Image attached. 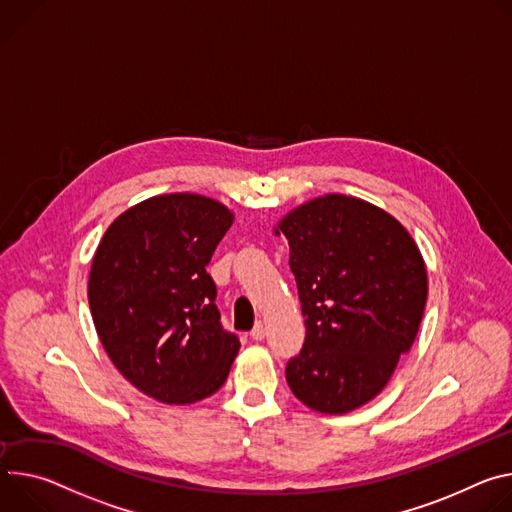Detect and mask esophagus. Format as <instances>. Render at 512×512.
Listing matches in <instances>:
<instances>
[{
  "mask_svg": "<svg viewBox=\"0 0 512 512\" xmlns=\"http://www.w3.org/2000/svg\"><path fill=\"white\" fill-rule=\"evenodd\" d=\"M250 337L254 339V342H260V339H264V325H262V323H256L254 329L250 331Z\"/></svg>",
  "mask_w": 512,
  "mask_h": 512,
  "instance_id": "obj_1",
  "label": "esophagus"
}]
</instances>
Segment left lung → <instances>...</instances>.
<instances>
[{
  "mask_svg": "<svg viewBox=\"0 0 512 512\" xmlns=\"http://www.w3.org/2000/svg\"><path fill=\"white\" fill-rule=\"evenodd\" d=\"M274 234L289 240L307 327L287 382L317 413L356 411L415 342L427 303L423 256L399 219L337 193L289 211Z\"/></svg>",
  "mask_w": 512,
  "mask_h": 512,
  "instance_id": "left-lung-1",
  "label": "left lung"
}]
</instances>
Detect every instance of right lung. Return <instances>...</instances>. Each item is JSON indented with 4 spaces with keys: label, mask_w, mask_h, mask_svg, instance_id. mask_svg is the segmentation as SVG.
Wrapping results in <instances>:
<instances>
[{
    "label": "right lung",
    "mask_w": 512,
    "mask_h": 512,
    "mask_svg": "<svg viewBox=\"0 0 512 512\" xmlns=\"http://www.w3.org/2000/svg\"><path fill=\"white\" fill-rule=\"evenodd\" d=\"M232 223L215 199L156 195L113 219L95 250L87 295L97 335L122 376L160 403L207 399L238 356L205 270Z\"/></svg>",
    "instance_id": "right-lung-1"
}]
</instances>
